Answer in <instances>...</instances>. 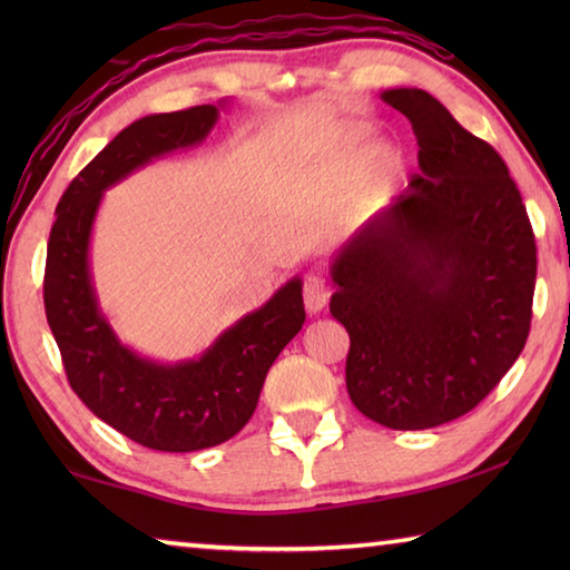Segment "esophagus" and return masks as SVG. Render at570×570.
Here are the masks:
<instances>
[{"mask_svg": "<svg viewBox=\"0 0 570 570\" xmlns=\"http://www.w3.org/2000/svg\"><path fill=\"white\" fill-rule=\"evenodd\" d=\"M326 298H330V288H326L324 278L320 276H308L304 282V306L306 312H322V308L326 306Z\"/></svg>", "mask_w": 570, "mask_h": 570, "instance_id": "34e87169", "label": "esophagus"}]
</instances>
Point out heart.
Here are the masks:
<instances>
[{
  "instance_id": "heart-1",
  "label": "heart",
  "mask_w": 570,
  "mask_h": 570,
  "mask_svg": "<svg viewBox=\"0 0 570 570\" xmlns=\"http://www.w3.org/2000/svg\"><path fill=\"white\" fill-rule=\"evenodd\" d=\"M360 156L362 153L356 142L332 146L296 173L294 193L312 204H330L354 183L356 170H360ZM356 208H360V200L352 204V210Z\"/></svg>"
}]
</instances>
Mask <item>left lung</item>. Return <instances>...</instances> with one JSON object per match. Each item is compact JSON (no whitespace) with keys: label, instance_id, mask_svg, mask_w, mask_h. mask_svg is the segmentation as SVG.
<instances>
[{"label":"left lung","instance_id":"1","mask_svg":"<svg viewBox=\"0 0 570 570\" xmlns=\"http://www.w3.org/2000/svg\"><path fill=\"white\" fill-rule=\"evenodd\" d=\"M417 135L420 173L332 264L364 417L428 430L468 414L523 352L535 236L505 160L417 88L384 90Z\"/></svg>","mask_w":570,"mask_h":570}]
</instances>
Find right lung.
<instances>
[{"label":"right lung","mask_w":570,"mask_h":570,"mask_svg":"<svg viewBox=\"0 0 570 570\" xmlns=\"http://www.w3.org/2000/svg\"><path fill=\"white\" fill-rule=\"evenodd\" d=\"M216 120V105H198L128 125L67 186L47 240L45 312L67 382L102 422L160 452H196L234 438L256 410L268 366L306 320L302 282L292 278L198 360L160 364L122 346L100 314L88 254L102 190L153 158L198 146Z\"/></svg>","instance_id":"obj_1"}]
</instances>
